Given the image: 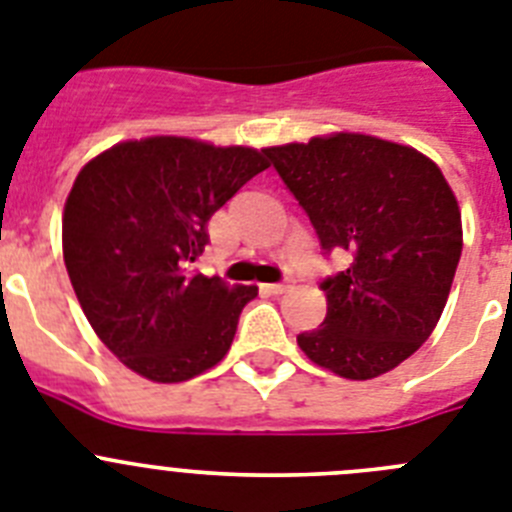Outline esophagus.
<instances>
[{
    "label": "esophagus",
    "instance_id": "obj_1",
    "mask_svg": "<svg viewBox=\"0 0 512 512\" xmlns=\"http://www.w3.org/2000/svg\"><path fill=\"white\" fill-rule=\"evenodd\" d=\"M286 288H288V281H283V283H268V286H262V291L278 296V293H283V291H286Z\"/></svg>",
    "mask_w": 512,
    "mask_h": 512
}]
</instances>
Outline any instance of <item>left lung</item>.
Wrapping results in <instances>:
<instances>
[{
    "mask_svg": "<svg viewBox=\"0 0 512 512\" xmlns=\"http://www.w3.org/2000/svg\"><path fill=\"white\" fill-rule=\"evenodd\" d=\"M265 157L348 268L322 281L327 317L301 332L309 361L366 381L407 361L441 319L461 257V211L438 164L366 133L270 146Z\"/></svg>",
    "mask_w": 512,
    "mask_h": 512,
    "instance_id": "8db88e82",
    "label": "left lung"
}]
</instances>
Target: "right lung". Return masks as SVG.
<instances>
[{"mask_svg":"<svg viewBox=\"0 0 512 512\" xmlns=\"http://www.w3.org/2000/svg\"><path fill=\"white\" fill-rule=\"evenodd\" d=\"M268 167L250 146L182 136L123 141L84 164L64 206V262L84 317L123 366L177 384L229 353L257 286L190 268L213 213Z\"/></svg>","mask_w":512,"mask_h":512,"instance_id":"obj_1","label":"right lung"}]
</instances>
